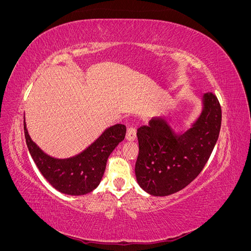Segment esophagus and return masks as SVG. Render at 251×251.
Instances as JSON below:
<instances>
[{
    "label": "esophagus",
    "mask_w": 251,
    "mask_h": 251,
    "mask_svg": "<svg viewBox=\"0 0 251 251\" xmlns=\"http://www.w3.org/2000/svg\"><path fill=\"white\" fill-rule=\"evenodd\" d=\"M126 137L127 140H130V141L136 140V138H137V134H136V128L134 126H130L127 128Z\"/></svg>",
    "instance_id": "34e87169"
}]
</instances>
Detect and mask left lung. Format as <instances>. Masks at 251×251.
Returning <instances> with one entry per match:
<instances>
[{"label": "left lung", "mask_w": 251, "mask_h": 251, "mask_svg": "<svg viewBox=\"0 0 251 251\" xmlns=\"http://www.w3.org/2000/svg\"><path fill=\"white\" fill-rule=\"evenodd\" d=\"M198 120L175 134L168 121L153 118L137 130L139 154L135 165L138 184L153 196H169L187 186L202 172L219 137L222 110L217 96H203Z\"/></svg>", "instance_id": "obj_1"}]
</instances>
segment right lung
<instances>
[{
    "mask_svg": "<svg viewBox=\"0 0 251 251\" xmlns=\"http://www.w3.org/2000/svg\"><path fill=\"white\" fill-rule=\"evenodd\" d=\"M28 150L43 176L60 193L85 195L100 183L110 154L125 139L126 127L115 125L105 130L100 138L79 155L68 159H55L46 155L31 140L24 123Z\"/></svg>",
    "mask_w": 251,
    "mask_h": 251,
    "instance_id": "right-lung-1",
    "label": "right lung"
}]
</instances>
